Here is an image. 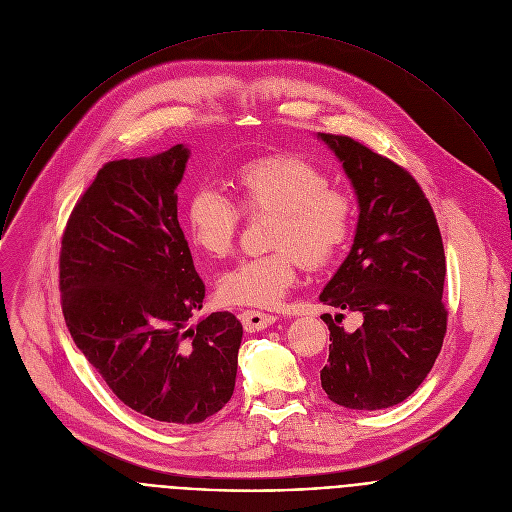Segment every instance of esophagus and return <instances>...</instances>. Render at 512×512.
<instances>
[{
  "instance_id": "obj_1",
  "label": "esophagus",
  "mask_w": 512,
  "mask_h": 512,
  "mask_svg": "<svg viewBox=\"0 0 512 512\" xmlns=\"http://www.w3.org/2000/svg\"><path fill=\"white\" fill-rule=\"evenodd\" d=\"M277 320V316L273 314H265V312H257V310H245L241 314V322L245 326L247 332H259L265 330L267 326H273Z\"/></svg>"
}]
</instances>
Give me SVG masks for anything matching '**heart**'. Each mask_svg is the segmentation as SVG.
Listing matches in <instances>:
<instances>
[{"label": "heart", "instance_id": "b5f03b06", "mask_svg": "<svg viewBox=\"0 0 512 512\" xmlns=\"http://www.w3.org/2000/svg\"><path fill=\"white\" fill-rule=\"evenodd\" d=\"M239 204L214 184H200L186 204L188 237L204 255L233 253L243 212L273 210L267 253L247 257L218 281L225 302L271 308L294 287L302 259L308 267L328 265L352 231L350 198L330 188L328 176L294 154L255 158L235 172Z\"/></svg>", "mask_w": 512, "mask_h": 512}]
</instances>
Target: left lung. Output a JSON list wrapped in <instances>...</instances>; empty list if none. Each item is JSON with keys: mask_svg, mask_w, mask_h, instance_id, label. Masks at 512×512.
I'll return each mask as SVG.
<instances>
[{"mask_svg": "<svg viewBox=\"0 0 512 512\" xmlns=\"http://www.w3.org/2000/svg\"><path fill=\"white\" fill-rule=\"evenodd\" d=\"M318 135L342 162L360 208L352 249L320 300L362 314L354 332L322 316L332 340L322 389L348 409H387L423 383L444 344L442 233L405 168L348 135Z\"/></svg>", "mask_w": 512, "mask_h": 512, "instance_id": "obj_1", "label": "left lung"}]
</instances>
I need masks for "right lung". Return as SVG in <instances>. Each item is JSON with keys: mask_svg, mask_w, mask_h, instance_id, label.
<instances>
[{"mask_svg": "<svg viewBox=\"0 0 512 512\" xmlns=\"http://www.w3.org/2000/svg\"><path fill=\"white\" fill-rule=\"evenodd\" d=\"M188 150L105 164L72 208L60 243L66 328L129 409L192 425L233 395L243 326L202 308L198 277L178 223L176 188Z\"/></svg>", "mask_w": 512, "mask_h": 512, "instance_id": "right-lung-1", "label": "right lung"}]
</instances>
